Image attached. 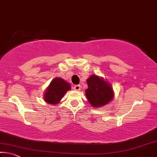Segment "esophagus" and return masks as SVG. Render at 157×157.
I'll list each match as a JSON object with an SVG mask.
<instances>
[{"mask_svg": "<svg viewBox=\"0 0 157 157\" xmlns=\"http://www.w3.org/2000/svg\"><path fill=\"white\" fill-rule=\"evenodd\" d=\"M80 87H81L80 85H79V84H78V85H75L73 89L75 91H79V90H80Z\"/></svg>", "mask_w": 157, "mask_h": 157, "instance_id": "obj_1", "label": "esophagus"}]
</instances>
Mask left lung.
<instances>
[{
	"mask_svg": "<svg viewBox=\"0 0 157 157\" xmlns=\"http://www.w3.org/2000/svg\"><path fill=\"white\" fill-rule=\"evenodd\" d=\"M88 89L86 96L94 107H101L108 104L113 98V91L107 82L96 75H91L87 79Z\"/></svg>",
	"mask_w": 157,
	"mask_h": 157,
	"instance_id": "1",
	"label": "left lung"
}]
</instances>
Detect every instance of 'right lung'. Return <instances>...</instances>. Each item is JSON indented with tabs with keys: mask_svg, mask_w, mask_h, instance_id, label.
Listing matches in <instances>:
<instances>
[{
	"mask_svg": "<svg viewBox=\"0 0 157 157\" xmlns=\"http://www.w3.org/2000/svg\"><path fill=\"white\" fill-rule=\"evenodd\" d=\"M71 88L70 84L62 78H55L51 82L44 94V101L49 104H57Z\"/></svg>",
	"mask_w": 157,
	"mask_h": 157,
	"instance_id": "right-lung-1",
	"label": "right lung"
}]
</instances>
